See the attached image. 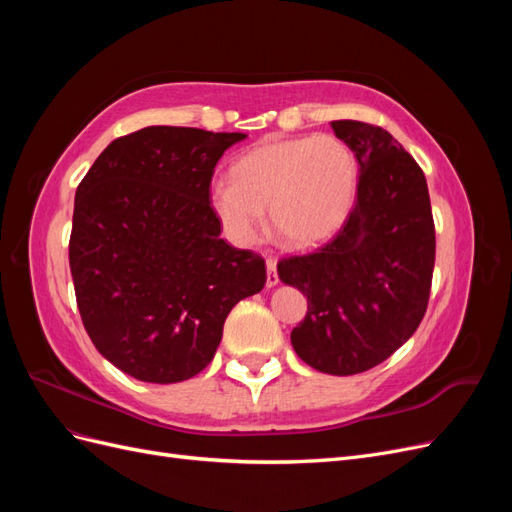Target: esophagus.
I'll return each instance as SVG.
<instances>
[{
  "instance_id": "esophagus-1",
  "label": "esophagus",
  "mask_w": 512,
  "mask_h": 512,
  "mask_svg": "<svg viewBox=\"0 0 512 512\" xmlns=\"http://www.w3.org/2000/svg\"><path fill=\"white\" fill-rule=\"evenodd\" d=\"M280 284V277H277V262L273 258L267 260V288H273Z\"/></svg>"
}]
</instances>
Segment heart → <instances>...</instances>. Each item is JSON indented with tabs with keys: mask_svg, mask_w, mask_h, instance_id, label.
<instances>
[{
	"mask_svg": "<svg viewBox=\"0 0 512 512\" xmlns=\"http://www.w3.org/2000/svg\"><path fill=\"white\" fill-rule=\"evenodd\" d=\"M359 194V162L348 143L316 134L256 145L232 166V181L209 188V207L239 247L265 230L290 250H314L339 235Z\"/></svg>",
	"mask_w": 512,
	"mask_h": 512,
	"instance_id": "heart-1",
	"label": "heart"
}]
</instances>
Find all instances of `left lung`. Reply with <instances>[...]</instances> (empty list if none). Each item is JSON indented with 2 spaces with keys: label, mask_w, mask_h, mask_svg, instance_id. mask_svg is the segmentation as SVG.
<instances>
[{
  "label": "left lung",
  "mask_w": 512,
  "mask_h": 512,
  "mask_svg": "<svg viewBox=\"0 0 512 512\" xmlns=\"http://www.w3.org/2000/svg\"><path fill=\"white\" fill-rule=\"evenodd\" d=\"M361 166L346 226L320 250L284 258L280 280L307 297L290 333L322 374H361L404 346L421 324L436 260V228L421 166L371 123L331 121Z\"/></svg>",
  "instance_id": "8db88e82"
}]
</instances>
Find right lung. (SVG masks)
I'll return each mask as SVG.
<instances>
[{"label":"right lung","instance_id":"1","mask_svg":"<svg viewBox=\"0 0 512 512\" xmlns=\"http://www.w3.org/2000/svg\"><path fill=\"white\" fill-rule=\"evenodd\" d=\"M241 132L149 126L115 138L76 188L70 271L91 342L123 374L173 384L203 371L224 320L267 282L220 239L209 185Z\"/></svg>","mask_w":512,"mask_h":512}]
</instances>
